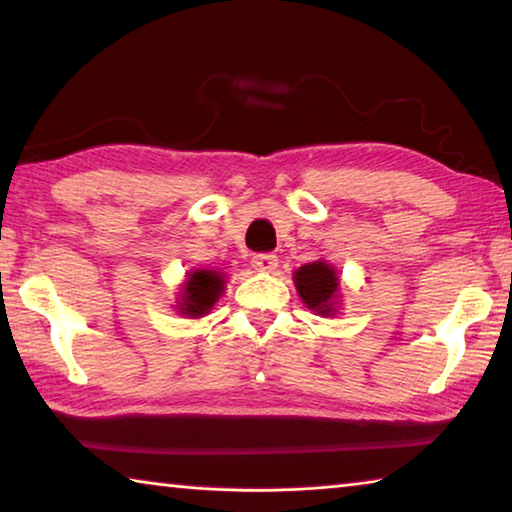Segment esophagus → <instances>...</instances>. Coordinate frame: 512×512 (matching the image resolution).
<instances>
[{
  "instance_id": "obj_1",
  "label": "esophagus",
  "mask_w": 512,
  "mask_h": 512,
  "mask_svg": "<svg viewBox=\"0 0 512 512\" xmlns=\"http://www.w3.org/2000/svg\"><path fill=\"white\" fill-rule=\"evenodd\" d=\"M253 266L255 271H275L277 257L273 253H257L253 257Z\"/></svg>"
}]
</instances>
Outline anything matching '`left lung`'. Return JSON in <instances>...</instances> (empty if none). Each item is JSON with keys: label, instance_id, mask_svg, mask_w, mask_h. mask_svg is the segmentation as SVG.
<instances>
[{"label": "left lung", "instance_id": "1", "mask_svg": "<svg viewBox=\"0 0 512 512\" xmlns=\"http://www.w3.org/2000/svg\"><path fill=\"white\" fill-rule=\"evenodd\" d=\"M296 289L300 298L305 300L309 309L318 311V314L329 316L334 311V296L339 289V277H336L334 268L325 262L305 264L296 271Z\"/></svg>", "mask_w": 512, "mask_h": 512}]
</instances>
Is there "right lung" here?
<instances>
[{"mask_svg": "<svg viewBox=\"0 0 512 512\" xmlns=\"http://www.w3.org/2000/svg\"><path fill=\"white\" fill-rule=\"evenodd\" d=\"M223 275L216 271H194L185 284V296L180 311L187 316H201L212 309L223 291Z\"/></svg>", "mask_w": 512, "mask_h": 512, "instance_id": "obj_1", "label": "right lung"}]
</instances>
